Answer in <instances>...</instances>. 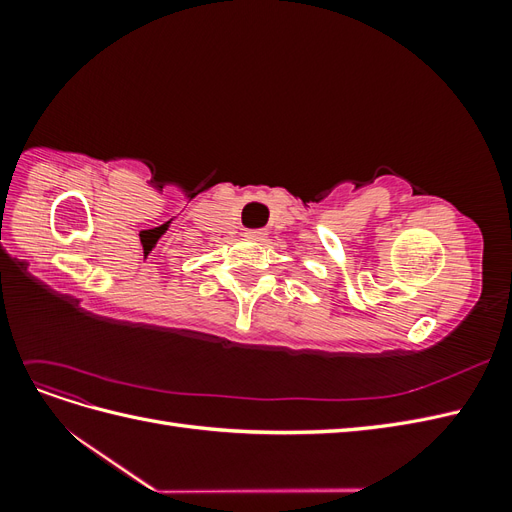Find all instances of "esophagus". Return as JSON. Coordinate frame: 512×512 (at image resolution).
<instances>
[{
	"label": "esophagus",
	"instance_id": "obj_1",
	"mask_svg": "<svg viewBox=\"0 0 512 512\" xmlns=\"http://www.w3.org/2000/svg\"><path fill=\"white\" fill-rule=\"evenodd\" d=\"M265 237H267L265 230H250V232H245V239H250V241H265Z\"/></svg>",
	"mask_w": 512,
	"mask_h": 512
}]
</instances>
